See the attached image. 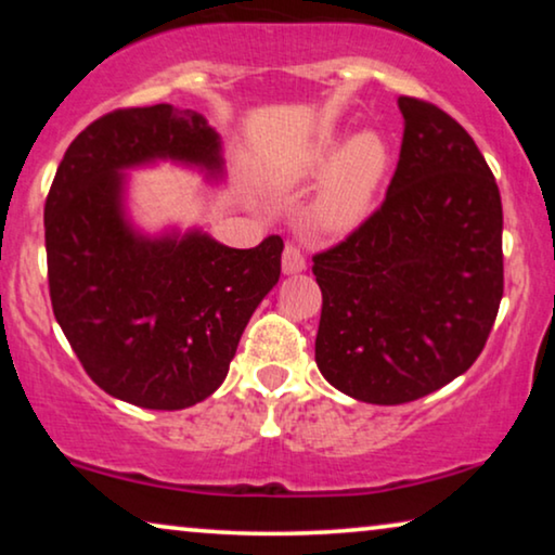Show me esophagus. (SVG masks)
<instances>
[{
  "label": "esophagus",
  "instance_id": "1",
  "mask_svg": "<svg viewBox=\"0 0 555 555\" xmlns=\"http://www.w3.org/2000/svg\"><path fill=\"white\" fill-rule=\"evenodd\" d=\"M306 270V257L295 245H285L283 249V272L285 275H298V272Z\"/></svg>",
  "mask_w": 555,
  "mask_h": 555
}]
</instances>
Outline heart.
<instances>
[{"label": "heart", "mask_w": 555, "mask_h": 555, "mask_svg": "<svg viewBox=\"0 0 555 555\" xmlns=\"http://www.w3.org/2000/svg\"><path fill=\"white\" fill-rule=\"evenodd\" d=\"M391 154L376 131L344 139L336 128L318 133L291 169L295 181H318L308 222L325 237H344L366 222L378 189L389 173Z\"/></svg>", "instance_id": "1"}]
</instances>
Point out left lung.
Wrapping results in <instances>:
<instances>
[{"label": "left lung", "mask_w": 555, "mask_h": 555, "mask_svg": "<svg viewBox=\"0 0 555 555\" xmlns=\"http://www.w3.org/2000/svg\"><path fill=\"white\" fill-rule=\"evenodd\" d=\"M404 139L386 199L313 257L315 363L366 404H406L465 374L503 298V204L473 135L399 98Z\"/></svg>", "instance_id": "1"}]
</instances>
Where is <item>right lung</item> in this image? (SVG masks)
Segmentation results:
<instances>
[{"label": "right lung", "mask_w": 555, "mask_h": 555, "mask_svg": "<svg viewBox=\"0 0 555 555\" xmlns=\"http://www.w3.org/2000/svg\"><path fill=\"white\" fill-rule=\"evenodd\" d=\"M173 162L224 179L222 139L169 103L120 108L67 146L44 202L50 300L105 393L143 409L194 406L230 371L242 331L280 280L283 240L227 247L202 230L146 234L126 209V171Z\"/></svg>", "instance_id": "1"}]
</instances>
